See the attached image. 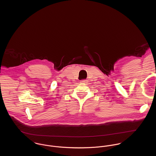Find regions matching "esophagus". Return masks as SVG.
Returning a JSON list of instances; mask_svg holds the SVG:
<instances>
[{
  "label": "esophagus",
  "instance_id": "34e87169",
  "mask_svg": "<svg viewBox=\"0 0 156 156\" xmlns=\"http://www.w3.org/2000/svg\"><path fill=\"white\" fill-rule=\"evenodd\" d=\"M80 82L81 83H87L88 80H80Z\"/></svg>",
  "mask_w": 156,
  "mask_h": 156
}]
</instances>
